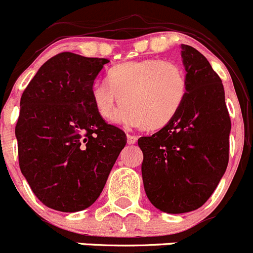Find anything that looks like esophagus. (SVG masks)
<instances>
[{
  "mask_svg": "<svg viewBox=\"0 0 253 253\" xmlns=\"http://www.w3.org/2000/svg\"><path fill=\"white\" fill-rule=\"evenodd\" d=\"M126 141L127 144H135V142L137 141V136H135V135H131V134H127L126 135Z\"/></svg>",
  "mask_w": 253,
  "mask_h": 253,
  "instance_id": "34e87169",
  "label": "esophagus"
}]
</instances>
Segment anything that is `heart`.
<instances>
[{
	"label": "heart",
	"instance_id": "heart-1",
	"mask_svg": "<svg viewBox=\"0 0 253 253\" xmlns=\"http://www.w3.org/2000/svg\"><path fill=\"white\" fill-rule=\"evenodd\" d=\"M107 84L94 82L91 99L97 114L113 121L118 106L123 108L117 122L155 131L165 127L181 109L188 80L176 62L161 59L131 60L116 65L107 72Z\"/></svg>",
	"mask_w": 253,
	"mask_h": 253
}]
</instances>
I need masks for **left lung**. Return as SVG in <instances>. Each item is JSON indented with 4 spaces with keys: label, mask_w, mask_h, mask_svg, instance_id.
Instances as JSON below:
<instances>
[{
    "label": "left lung",
    "mask_w": 253,
    "mask_h": 253,
    "mask_svg": "<svg viewBox=\"0 0 253 253\" xmlns=\"http://www.w3.org/2000/svg\"><path fill=\"white\" fill-rule=\"evenodd\" d=\"M188 93L173 119L137 140L144 154V188L161 211L201 208L226 171L231 121L222 82L203 54L181 45Z\"/></svg>",
    "instance_id": "1"
}]
</instances>
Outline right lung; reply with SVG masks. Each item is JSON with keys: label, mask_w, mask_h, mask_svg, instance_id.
Instances as JSON below:
<instances>
[{"label": "right lung", "mask_w": 253, "mask_h": 253, "mask_svg": "<svg viewBox=\"0 0 253 253\" xmlns=\"http://www.w3.org/2000/svg\"><path fill=\"white\" fill-rule=\"evenodd\" d=\"M108 59L60 52L47 60L21 98L16 126L19 167L37 198L59 211L91 207L126 144L97 114L91 87Z\"/></svg>", "instance_id": "add662e5"}]
</instances>
